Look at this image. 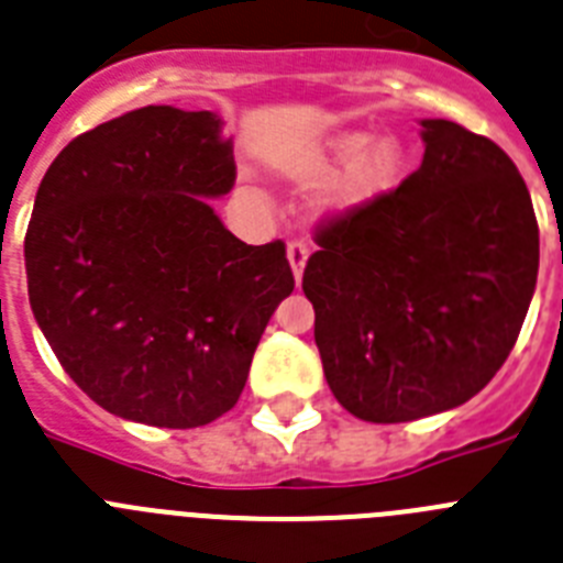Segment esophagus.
<instances>
[{
    "label": "esophagus",
    "mask_w": 563,
    "mask_h": 563,
    "mask_svg": "<svg viewBox=\"0 0 563 563\" xmlns=\"http://www.w3.org/2000/svg\"><path fill=\"white\" fill-rule=\"evenodd\" d=\"M307 256H310V250H307L305 242L287 244V258H290V267H292V276H296V282H301V273H305Z\"/></svg>",
    "instance_id": "obj_1"
}]
</instances>
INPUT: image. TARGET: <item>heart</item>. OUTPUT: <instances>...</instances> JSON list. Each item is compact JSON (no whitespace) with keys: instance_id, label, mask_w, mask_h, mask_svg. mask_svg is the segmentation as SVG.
<instances>
[{"instance_id":"1","label":"heart","mask_w":563,"mask_h":563,"mask_svg":"<svg viewBox=\"0 0 563 563\" xmlns=\"http://www.w3.org/2000/svg\"><path fill=\"white\" fill-rule=\"evenodd\" d=\"M339 167L344 170L330 185L324 196V210L350 213L376 201L396 185L405 170V147L396 136L373 139L367 131H341L324 139L301 162L299 176L305 181H321L333 176Z\"/></svg>"}]
</instances>
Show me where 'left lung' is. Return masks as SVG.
<instances>
[{"label": "left lung", "mask_w": 563, "mask_h": 563, "mask_svg": "<svg viewBox=\"0 0 563 563\" xmlns=\"http://www.w3.org/2000/svg\"><path fill=\"white\" fill-rule=\"evenodd\" d=\"M396 190L316 230L305 296L339 405L373 424L464 405L507 362L538 278V222L512 158L446 119Z\"/></svg>", "instance_id": "obj_1"}]
</instances>
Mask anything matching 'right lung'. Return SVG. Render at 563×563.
<instances>
[{"mask_svg": "<svg viewBox=\"0 0 563 563\" xmlns=\"http://www.w3.org/2000/svg\"><path fill=\"white\" fill-rule=\"evenodd\" d=\"M235 181L210 110L147 104L67 144L25 235L31 310L65 373L119 419L190 430L239 401L285 242L244 244L208 199Z\"/></svg>", "mask_w": 563, "mask_h": 563, "instance_id": "1", "label": "right lung"}]
</instances>
